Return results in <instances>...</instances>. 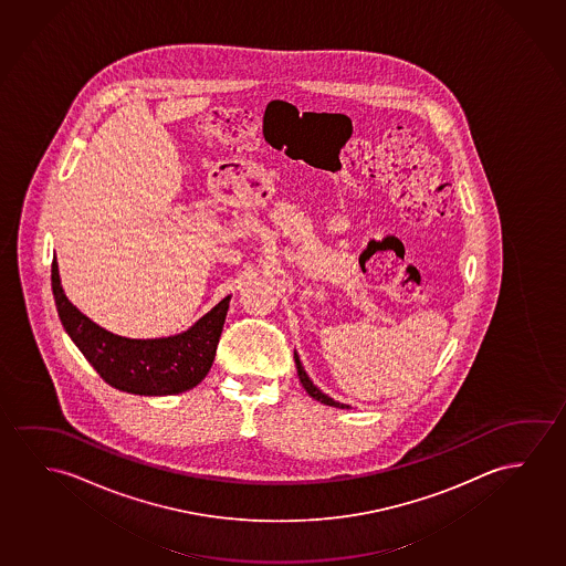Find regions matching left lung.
I'll list each match as a JSON object with an SVG mask.
<instances>
[{"label": "left lung", "instance_id": "left-lung-1", "mask_svg": "<svg viewBox=\"0 0 566 566\" xmlns=\"http://www.w3.org/2000/svg\"><path fill=\"white\" fill-rule=\"evenodd\" d=\"M295 368H297V376H300V381H302V386H304L305 391L312 395L313 399H317V401L325 402L328 407H338V409H348V405H343V402L335 401V399H331L328 395L321 394L317 387L313 386L312 379L307 377L305 374L304 366H302V361H300V356L294 353Z\"/></svg>", "mask_w": 566, "mask_h": 566}]
</instances>
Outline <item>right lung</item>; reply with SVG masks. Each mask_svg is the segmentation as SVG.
Here are the masks:
<instances>
[{
	"label": "right lung",
	"instance_id": "add662e5",
	"mask_svg": "<svg viewBox=\"0 0 566 566\" xmlns=\"http://www.w3.org/2000/svg\"><path fill=\"white\" fill-rule=\"evenodd\" d=\"M52 294L67 335L108 386L134 395H172L197 387L212 368L231 295L195 327L169 338L136 340L98 327L67 302L52 261Z\"/></svg>",
	"mask_w": 566,
	"mask_h": 566
}]
</instances>
